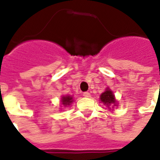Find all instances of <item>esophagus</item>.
I'll use <instances>...</instances> for the list:
<instances>
[{
	"label": "esophagus",
	"mask_w": 160,
	"mask_h": 160,
	"mask_svg": "<svg viewBox=\"0 0 160 160\" xmlns=\"http://www.w3.org/2000/svg\"><path fill=\"white\" fill-rule=\"evenodd\" d=\"M83 96L85 98H90L91 97V94L89 93V92H84V93H83Z\"/></svg>",
	"instance_id": "34e87169"
}]
</instances>
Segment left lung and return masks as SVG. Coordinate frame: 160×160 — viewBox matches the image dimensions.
<instances>
[{"label": "left lung", "mask_w": 160, "mask_h": 160, "mask_svg": "<svg viewBox=\"0 0 160 160\" xmlns=\"http://www.w3.org/2000/svg\"><path fill=\"white\" fill-rule=\"evenodd\" d=\"M100 101L103 104L108 107L110 110H113L115 106H118V102L115 98V95L113 92L107 88L103 93L100 95Z\"/></svg>", "instance_id": "left-lung-1"}]
</instances>
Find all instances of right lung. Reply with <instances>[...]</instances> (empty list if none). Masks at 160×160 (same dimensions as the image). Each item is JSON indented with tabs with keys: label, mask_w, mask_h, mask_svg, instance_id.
<instances>
[{
	"label": "right lung",
	"mask_w": 160,
	"mask_h": 160,
	"mask_svg": "<svg viewBox=\"0 0 160 160\" xmlns=\"http://www.w3.org/2000/svg\"><path fill=\"white\" fill-rule=\"evenodd\" d=\"M62 104L64 105L65 107L67 106H69L70 104L73 103V97L70 96V95H67V96H62Z\"/></svg>",
	"instance_id": "add662e5"
}]
</instances>
